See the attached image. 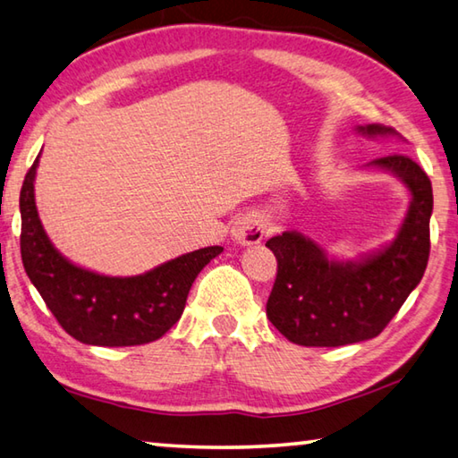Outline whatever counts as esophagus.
<instances>
[{
    "mask_svg": "<svg viewBox=\"0 0 458 458\" xmlns=\"http://www.w3.org/2000/svg\"><path fill=\"white\" fill-rule=\"evenodd\" d=\"M265 234H267L265 220H262L257 214L242 216V218L236 220L234 228H232V238L244 246L259 244L260 240L265 238Z\"/></svg>",
    "mask_w": 458,
    "mask_h": 458,
    "instance_id": "34e87169",
    "label": "esophagus"
}]
</instances>
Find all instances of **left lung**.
<instances>
[{"instance_id":"left-lung-1","label":"left lung","mask_w":458,"mask_h":458,"mask_svg":"<svg viewBox=\"0 0 458 458\" xmlns=\"http://www.w3.org/2000/svg\"><path fill=\"white\" fill-rule=\"evenodd\" d=\"M360 131L368 135L396 133L376 123ZM369 165L394 172L412 191V204L398 236L382 252L361 262H333L297 232H283L267 242L276 257L267 317L293 344L337 347L379 335L428 265L430 177L402 153L384 155Z\"/></svg>"}]
</instances>
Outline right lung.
I'll return each mask as SVG.
<instances>
[{
    "instance_id": "1",
    "label": "right lung",
    "mask_w": 458,
    "mask_h": 458,
    "mask_svg": "<svg viewBox=\"0 0 458 458\" xmlns=\"http://www.w3.org/2000/svg\"><path fill=\"white\" fill-rule=\"evenodd\" d=\"M36 167L38 157L20 191V250L30 281L60 327L81 344L105 347L143 345L165 335L183 313L191 283L222 246L199 248L129 278L74 267L50 244L38 218Z\"/></svg>"
}]
</instances>
